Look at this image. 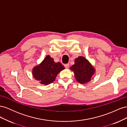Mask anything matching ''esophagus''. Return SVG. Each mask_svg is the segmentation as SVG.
<instances>
[{
  "mask_svg": "<svg viewBox=\"0 0 127 127\" xmlns=\"http://www.w3.org/2000/svg\"><path fill=\"white\" fill-rule=\"evenodd\" d=\"M64 67L66 68V69H68L69 67V64H66L64 65Z\"/></svg>",
  "mask_w": 127,
  "mask_h": 127,
  "instance_id": "1",
  "label": "esophagus"
}]
</instances>
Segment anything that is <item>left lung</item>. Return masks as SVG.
I'll return each mask as SVG.
<instances>
[{
    "mask_svg": "<svg viewBox=\"0 0 127 127\" xmlns=\"http://www.w3.org/2000/svg\"><path fill=\"white\" fill-rule=\"evenodd\" d=\"M70 69L74 72L76 80L82 84L90 82L95 72V69L89 61L82 56L75 59V64Z\"/></svg>",
    "mask_w": 127,
    "mask_h": 127,
    "instance_id": "obj_1",
    "label": "left lung"
}]
</instances>
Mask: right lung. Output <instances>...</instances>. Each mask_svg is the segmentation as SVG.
Returning <instances> with one entry per match:
<instances>
[{"label":"right lung","instance_id":"right-lung-1","mask_svg":"<svg viewBox=\"0 0 127 127\" xmlns=\"http://www.w3.org/2000/svg\"><path fill=\"white\" fill-rule=\"evenodd\" d=\"M64 68L60 63H55L52 58L48 55L41 64L33 67L32 75L40 84L47 85L55 81L57 75Z\"/></svg>","mask_w":127,"mask_h":127}]
</instances>
